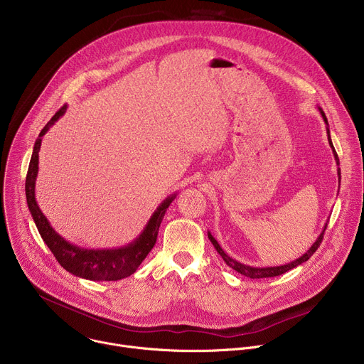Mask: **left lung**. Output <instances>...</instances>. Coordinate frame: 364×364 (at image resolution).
I'll return each instance as SVG.
<instances>
[{
  "label": "left lung",
  "mask_w": 364,
  "mask_h": 364,
  "mask_svg": "<svg viewBox=\"0 0 364 364\" xmlns=\"http://www.w3.org/2000/svg\"><path fill=\"white\" fill-rule=\"evenodd\" d=\"M318 111H320V114H321V117H323V119H324V122H326V125H327V136H328V142H330V146H331L333 154H334L336 163H337V166H340L338 155H337V152H336V149H334V146H333V142H331V136H330V128H328L327 117H326V114L323 112V109H321V108H318ZM337 174H338V181H340V178H341L340 168H337ZM326 229H327V223L324 225L323 232L320 233V236L317 237V240L313 243V246H311V247H309V249H308L302 256H299L298 259H295V261H292V262H289V264H287V265H281V267H267V268H256V267H250V265H245V264L237 262L236 259L230 257V256H229V255H228V253L220 247V245H219V243H218V240L212 236V233H210V232L207 233V236H209V239H210V242L213 243L215 249H216V250H218V253L223 257V261L226 262V265H228V267H230V268H232V269H235L236 272H239V274H242V275H245V277H247V278H250V279H261V278H271V277L282 275V274H285V272L291 271L292 268H295V267H298V265H301V264L306 262L308 259H309L311 256H313V255H314V252L318 249V246L321 245Z\"/></svg>",
  "instance_id": "obj_1"
}]
</instances>
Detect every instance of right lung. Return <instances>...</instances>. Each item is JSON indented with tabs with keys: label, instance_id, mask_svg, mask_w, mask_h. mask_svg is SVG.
Listing matches in <instances>:
<instances>
[{
	"label": "right lung",
	"instance_id": "right-lung-1",
	"mask_svg": "<svg viewBox=\"0 0 364 364\" xmlns=\"http://www.w3.org/2000/svg\"><path fill=\"white\" fill-rule=\"evenodd\" d=\"M66 109L68 105H63L55 114V117L41 129L38 138L34 142L31 160L26 177V197L28 210L38 229L41 239L48 246L51 253L55 255L58 262L68 272L89 281H119L122 278L132 275L154 247L155 242H157V235L160 230V225L164 219V215L177 194L174 193L168 196L157 207V210L152 213L139 236L127 246L115 249H85L62 237L53 228H51L50 222L40 210L36 200V180L38 173V151L41 146V138L50 129L51 125H55V122L60 117H63Z\"/></svg>",
	"mask_w": 364,
	"mask_h": 364
}]
</instances>
